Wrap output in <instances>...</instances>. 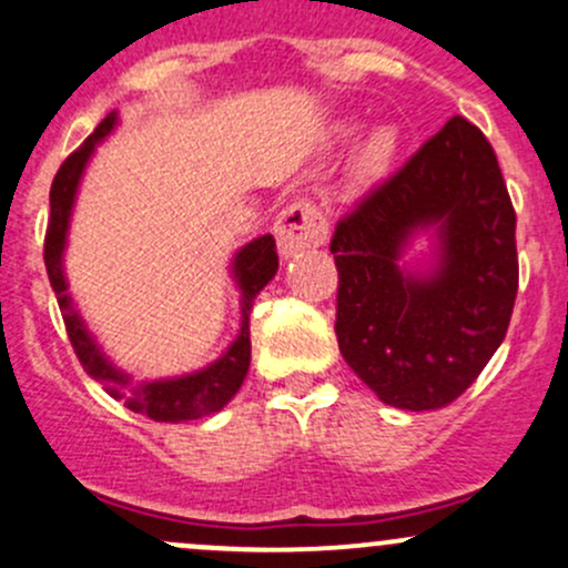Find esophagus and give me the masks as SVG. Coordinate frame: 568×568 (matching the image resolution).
Here are the masks:
<instances>
[{
    "label": "esophagus",
    "instance_id": "obj_1",
    "mask_svg": "<svg viewBox=\"0 0 568 568\" xmlns=\"http://www.w3.org/2000/svg\"><path fill=\"white\" fill-rule=\"evenodd\" d=\"M278 254L284 260L327 241V219L308 200H295L276 219Z\"/></svg>",
    "mask_w": 568,
    "mask_h": 568
}]
</instances>
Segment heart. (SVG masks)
<instances>
[{"instance_id":"1","label":"heart","mask_w":568,"mask_h":568,"mask_svg":"<svg viewBox=\"0 0 568 568\" xmlns=\"http://www.w3.org/2000/svg\"><path fill=\"white\" fill-rule=\"evenodd\" d=\"M352 135H355V124L338 126V138H352ZM398 145H400V138L395 126L382 124L376 126V130H371L363 143L357 145L355 156H352V164H349L352 181H357V184H368V181L379 179V175L387 173L389 164L395 160V154H398Z\"/></svg>"}]
</instances>
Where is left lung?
<instances>
[{
    "label": "left lung",
    "instance_id": "8db88e82",
    "mask_svg": "<svg viewBox=\"0 0 568 568\" xmlns=\"http://www.w3.org/2000/svg\"><path fill=\"white\" fill-rule=\"evenodd\" d=\"M515 209L490 143L455 115L335 227V335L382 404H453L501 346L517 297ZM430 232L428 268L403 257Z\"/></svg>",
    "mask_w": 568,
    "mask_h": 568
}]
</instances>
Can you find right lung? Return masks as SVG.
<instances>
[{
  "mask_svg": "<svg viewBox=\"0 0 568 568\" xmlns=\"http://www.w3.org/2000/svg\"><path fill=\"white\" fill-rule=\"evenodd\" d=\"M119 124V111L108 113L102 124L83 140L81 149L70 154L59 168L57 179L51 186V219H48L45 233V271L51 278L53 292H57L59 308H62L67 335L72 341L83 371L102 384L113 398L124 400L126 408L135 414L156 419V423H184V419H200L205 414L219 412L230 404V398L241 389L252 363V338H248V314H252L254 297L265 290V284L276 276L278 254L273 235H260L248 241L246 246L237 248L230 273H233L237 290H241V331H237L233 344L224 349L205 368L192 371V374L170 376V379H145L135 382L132 374L121 371L111 357L102 352L97 338L91 335L87 320L75 308L70 295L64 273V248L67 233H70L72 209H75L78 189L87 173L97 145L102 143Z\"/></svg>",
  "mask_w": 568,
  "mask_h": 568,
  "instance_id": "obj_1",
  "label": "right lung"
}]
</instances>
